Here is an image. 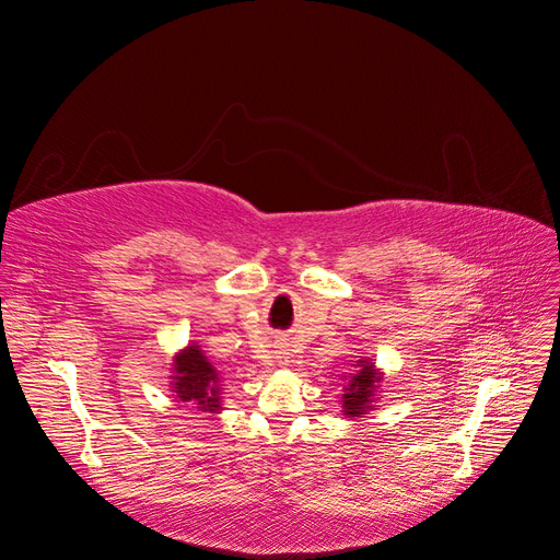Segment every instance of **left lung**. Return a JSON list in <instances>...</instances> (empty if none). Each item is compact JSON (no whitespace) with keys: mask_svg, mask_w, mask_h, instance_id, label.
Instances as JSON below:
<instances>
[{"mask_svg":"<svg viewBox=\"0 0 560 560\" xmlns=\"http://www.w3.org/2000/svg\"><path fill=\"white\" fill-rule=\"evenodd\" d=\"M374 369H371V364H362V369H360V374L354 376L350 383H348V387H346V395H343V406H346V413H350V416H358V413H362L364 411V406H366V401H369V397L374 395Z\"/></svg>","mask_w":560,"mask_h":560,"instance_id":"obj_1","label":"left lung"}]
</instances>
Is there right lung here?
Listing matches in <instances>:
<instances>
[{"label": "right lung", "instance_id": "right-lung-1", "mask_svg": "<svg viewBox=\"0 0 560 560\" xmlns=\"http://www.w3.org/2000/svg\"><path fill=\"white\" fill-rule=\"evenodd\" d=\"M175 393L182 401L196 404V409H219L217 371L198 348L184 350L175 360Z\"/></svg>", "mask_w": 560, "mask_h": 560}]
</instances>
